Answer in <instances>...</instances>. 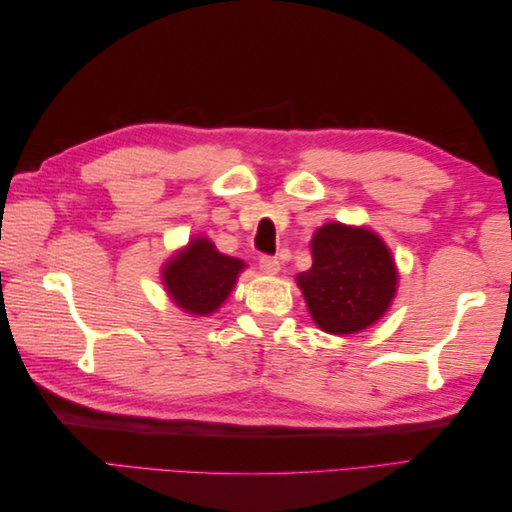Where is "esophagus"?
Segmentation results:
<instances>
[{"instance_id":"esophagus-1","label":"esophagus","mask_w":512,"mask_h":512,"mask_svg":"<svg viewBox=\"0 0 512 512\" xmlns=\"http://www.w3.org/2000/svg\"><path fill=\"white\" fill-rule=\"evenodd\" d=\"M258 265H260L262 273H267V275H277V273H280V260L273 258V256H260Z\"/></svg>"}]
</instances>
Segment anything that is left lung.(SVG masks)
Returning a JSON list of instances; mask_svg holds the SVG:
<instances>
[{"label":"left lung","instance_id":"8db88e82","mask_svg":"<svg viewBox=\"0 0 512 512\" xmlns=\"http://www.w3.org/2000/svg\"><path fill=\"white\" fill-rule=\"evenodd\" d=\"M312 269L297 275L322 331L350 335L384 316L397 292L395 260L369 228L324 224L312 239Z\"/></svg>","mask_w":512,"mask_h":512}]
</instances>
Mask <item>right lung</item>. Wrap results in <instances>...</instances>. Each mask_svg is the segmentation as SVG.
<instances>
[{
	"instance_id": "obj_1",
	"label": "right lung",
	"mask_w": 512,
	"mask_h": 512,
	"mask_svg": "<svg viewBox=\"0 0 512 512\" xmlns=\"http://www.w3.org/2000/svg\"><path fill=\"white\" fill-rule=\"evenodd\" d=\"M243 269V260L220 254L207 237H196L166 262L162 282L185 314L209 316L228 299Z\"/></svg>"
}]
</instances>
